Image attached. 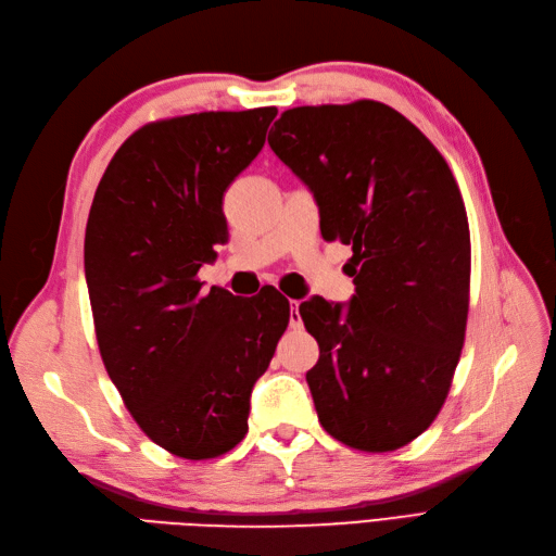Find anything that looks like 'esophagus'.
<instances>
[{
	"mask_svg": "<svg viewBox=\"0 0 556 556\" xmlns=\"http://www.w3.org/2000/svg\"><path fill=\"white\" fill-rule=\"evenodd\" d=\"M290 327L294 329H301L304 327V323H301V315H299V301H290Z\"/></svg>",
	"mask_w": 556,
	"mask_h": 556,
	"instance_id": "obj_1",
	"label": "esophagus"
}]
</instances>
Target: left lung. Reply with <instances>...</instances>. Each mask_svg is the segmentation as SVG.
Instances as JSON below:
<instances>
[{
	"label": "left lung",
	"mask_w": 556,
	"mask_h": 556,
	"mask_svg": "<svg viewBox=\"0 0 556 556\" xmlns=\"http://www.w3.org/2000/svg\"><path fill=\"white\" fill-rule=\"evenodd\" d=\"M268 146L308 185L327 241L352 248L350 304L299 306L319 359L306 374L319 425L390 452L441 413L468 317L470 233L447 162L408 117L359 99L285 111Z\"/></svg>",
	"instance_id": "obj_1"
}]
</instances>
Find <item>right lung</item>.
Here are the masks:
<instances>
[{"label":"right lung","instance_id":"obj_1","mask_svg":"<svg viewBox=\"0 0 556 556\" xmlns=\"http://www.w3.org/2000/svg\"><path fill=\"white\" fill-rule=\"evenodd\" d=\"M276 113L148 123L117 148L92 199L86 280L99 352L141 431L182 459L243 441L250 392L290 323V301L274 288L233 305L197 280L229 237L223 197Z\"/></svg>","mask_w":556,"mask_h":556}]
</instances>
